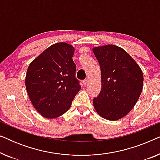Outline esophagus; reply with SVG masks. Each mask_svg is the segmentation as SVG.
Returning a JSON list of instances; mask_svg holds the SVG:
<instances>
[{
	"label": "esophagus",
	"mask_w": 160,
	"mask_h": 160,
	"mask_svg": "<svg viewBox=\"0 0 160 160\" xmlns=\"http://www.w3.org/2000/svg\"><path fill=\"white\" fill-rule=\"evenodd\" d=\"M82 82H83V84H84V85H85V86H86V85L88 84V83H89V80H88V79H85V80L83 81Z\"/></svg>",
	"instance_id": "obj_1"
}]
</instances>
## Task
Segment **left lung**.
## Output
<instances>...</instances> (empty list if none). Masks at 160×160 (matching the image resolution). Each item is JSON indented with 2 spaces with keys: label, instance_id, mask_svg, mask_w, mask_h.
Here are the masks:
<instances>
[{
  "label": "left lung",
  "instance_id": "obj_1",
  "mask_svg": "<svg viewBox=\"0 0 160 160\" xmlns=\"http://www.w3.org/2000/svg\"><path fill=\"white\" fill-rule=\"evenodd\" d=\"M93 53L101 71V91L93 99L100 117L110 121L120 119L135 106L141 95L143 75L133 58L117 46L94 47Z\"/></svg>",
  "mask_w": 160,
  "mask_h": 160
}]
</instances>
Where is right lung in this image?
I'll list each match as a JSON object with an SVG mask.
<instances>
[{
  "label": "right lung",
  "instance_id": "obj_1",
  "mask_svg": "<svg viewBox=\"0 0 160 160\" xmlns=\"http://www.w3.org/2000/svg\"><path fill=\"white\" fill-rule=\"evenodd\" d=\"M74 47L54 43L30 62L25 87L32 106L43 117L54 119L70 108L81 89L73 60Z\"/></svg>",
  "mask_w": 160,
  "mask_h": 160
}]
</instances>
